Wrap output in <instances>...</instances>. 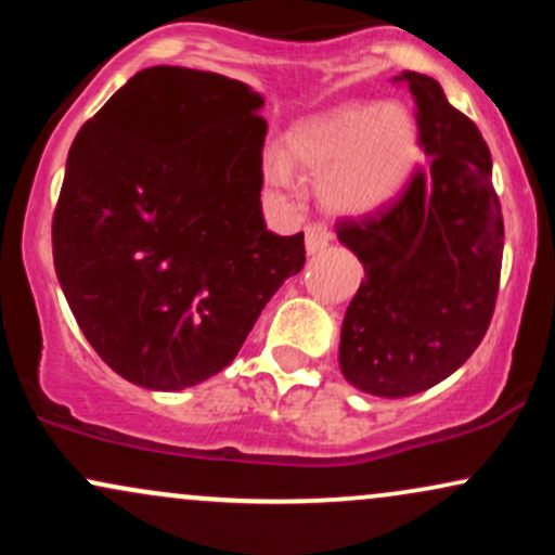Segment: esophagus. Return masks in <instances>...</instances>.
<instances>
[{"instance_id":"obj_1","label":"esophagus","mask_w":555,"mask_h":555,"mask_svg":"<svg viewBox=\"0 0 555 555\" xmlns=\"http://www.w3.org/2000/svg\"><path fill=\"white\" fill-rule=\"evenodd\" d=\"M328 242H331V229L326 224H321V221H313V224H308V229H305V247H308L310 256L326 250Z\"/></svg>"}]
</instances>
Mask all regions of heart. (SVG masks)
Listing matches in <instances>:
<instances>
[{
	"mask_svg": "<svg viewBox=\"0 0 555 555\" xmlns=\"http://www.w3.org/2000/svg\"><path fill=\"white\" fill-rule=\"evenodd\" d=\"M286 154L323 175V195L341 211H371L393 197L417 158V127L401 106L349 104L292 127ZM266 180L295 188L282 154L266 156Z\"/></svg>",
	"mask_w": 555,
	"mask_h": 555,
	"instance_id": "1",
	"label": "heart"
}]
</instances>
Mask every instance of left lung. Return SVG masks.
Wrapping results in <instances>:
<instances>
[{"mask_svg": "<svg viewBox=\"0 0 555 555\" xmlns=\"http://www.w3.org/2000/svg\"><path fill=\"white\" fill-rule=\"evenodd\" d=\"M415 99L428 162L397 201L336 221L365 266L341 326L344 378L373 397H412L441 384L482 341L503 258L501 201L480 130L428 75L401 73Z\"/></svg>", "mask_w": 555, "mask_h": 555, "instance_id": "obj_1", "label": "left lung"}]
</instances>
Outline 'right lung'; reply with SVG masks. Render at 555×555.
Returning <instances> with one entry per match:
<instances>
[{"label":"right lung","instance_id":"right-lung-1","mask_svg":"<svg viewBox=\"0 0 555 555\" xmlns=\"http://www.w3.org/2000/svg\"><path fill=\"white\" fill-rule=\"evenodd\" d=\"M263 99L203 69H140L80 127L52 221L75 321L130 384L180 391L237 358L305 266L260 211Z\"/></svg>","mask_w":555,"mask_h":555}]
</instances>
